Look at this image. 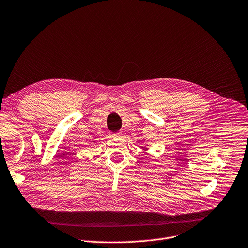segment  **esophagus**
Instances as JSON below:
<instances>
[{
    "label": "esophagus",
    "mask_w": 248,
    "mask_h": 248,
    "mask_svg": "<svg viewBox=\"0 0 248 248\" xmlns=\"http://www.w3.org/2000/svg\"><path fill=\"white\" fill-rule=\"evenodd\" d=\"M112 136H113V137H119V136H121V132H116V133H113V134H112Z\"/></svg>",
    "instance_id": "1"
}]
</instances>
